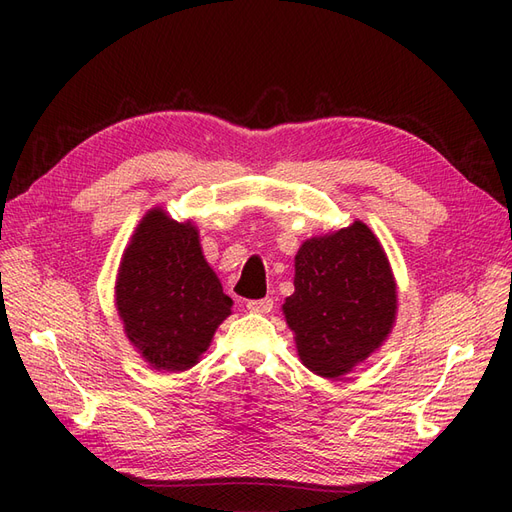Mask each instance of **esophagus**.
Returning a JSON list of instances; mask_svg holds the SVG:
<instances>
[{"instance_id":"1","label":"esophagus","mask_w":512,"mask_h":512,"mask_svg":"<svg viewBox=\"0 0 512 512\" xmlns=\"http://www.w3.org/2000/svg\"><path fill=\"white\" fill-rule=\"evenodd\" d=\"M247 309L252 314H269L273 309V299L265 297V299H256V301H247Z\"/></svg>"}]
</instances>
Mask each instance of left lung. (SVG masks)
Here are the masks:
<instances>
[{
  "label": "left lung",
  "instance_id": "obj_1",
  "mask_svg": "<svg viewBox=\"0 0 512 512\" xmlns=\"http://www.w3.org/2000/svg\"><path fill=\"white\" fill-rule=\"evenodd\" d=\"M282 312L301 363L339 380L391 335L397 284L384 247L367 224L303 241L294 256V292Z\"/></svg>",
  "mask_w": 512,
  "mask_h": 512
}]
</instances>
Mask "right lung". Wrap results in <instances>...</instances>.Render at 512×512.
Instances as JSON below:
<instances>
[{
	"label": "right lung",
	"instance_id": "obj_1",
	"mask_svg": "<svg viewBox=\"0 0 512 512\" xmlns=\"http://www.w3.org/2000/svg\"><path fill=\"white\" fill-rule=\"evenodd\" d=\"M115 307L134 350L158 371L194 367L232 314L198 228L153 207L123 250Z\"/></svg>",
	"mask_w": 512,
	"mask_h": 512
}]
</instances>
